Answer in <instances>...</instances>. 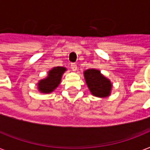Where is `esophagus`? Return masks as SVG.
Listing matches in <instances>:
<instances>
[{"instance_id": "1", "label": "esophagus", "mask_w": 150, "mask_h": 150, "mask_svg": "<svg viewBox=\"0 0 150 150\" xmlns=\"http://www.w3.org/2000/svg\"><path fill=\"white\" fill-rule=\"evenodd\" d=\"M71 69L73 71H75L76 70H77V65H76V63H71Z\"/></svg>"}]
</instances>
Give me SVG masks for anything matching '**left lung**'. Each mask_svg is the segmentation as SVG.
I'll list each match as a JSON object with an SVG mask.
<instances>
[{
    "instance_id": "1",
    "label": "left lung",
    "mask_w": 150,
    "mask_h": 150,
    "mask_svg": "<svg viewBox=\"0 0 150 150\" xmlns=\"http://www.w3.org/2000/svg\"><path fill=\"white\" fill-rule=\"evenodd\" d=\"M85 82L92 95L105 98L111 94V81L105 77L99 70L88 69L83 72Z\"/></svg>"
}]
</instances>
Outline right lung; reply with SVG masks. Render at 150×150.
Masks as SVG:
<instances>
[{
    "instance_id": "obj_1",
    "label": "right lung",
    "mask_w": 150,
    "mask_h": 150,
    "mask_svg": "<svg viewBox=\"0 0 150 150\" xmlns=\"http://www.w3.org/2000/svg\"><path fill=\"white\" fill-rule=\"evenodd\" d=\"M67 71V68L63 67H55L48 72L46 78L40 79L37 83L38 90L41 93H51L60 84L62 75Z\"/></svg>"
}]
</instances>
